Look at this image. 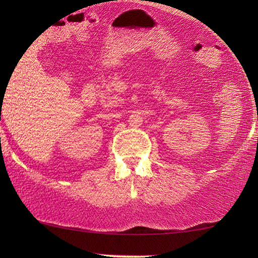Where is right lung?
<instances>
[{
  "label": "right lung",
  "instance_id": "right-lung-1",
  "mask_svg": "<svg viewBox=\"0 0 258 258\" xmlns=\"http://www.w3.org/2000/svg\"><path fill=\"white\" fill-rule=\"evenodd\" d=\"M2 97H3V96H2Z\"/></svg>",
  "mask_w": 258,
  "mask_h": 258
}]
</instances>
